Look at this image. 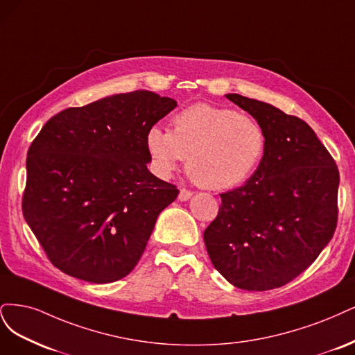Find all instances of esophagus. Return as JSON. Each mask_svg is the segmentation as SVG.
<instances>
[{
	"label": "esophagus",
	"instance_id": "1",
	"mask_svg": "<svg viewBox=\"0 0 355 355\" xmlns=\"http://www.w3.org/2000/svg\"><path fill=\"white\" fill-rule=\"evenodd\" d=\"M191 191L190 190H186V189H181L180 190V194H178V199L181 200V202H186V200H189L190 198H191Z\"/></svg>",
	"mask_w": 355,
	"mask_h": 355
}]
</instances>
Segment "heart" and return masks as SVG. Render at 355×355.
<instances>
[{"instance_id": "obj_1", "label": "heart", "mask_w": 355, "mask_h": 355, "mask_svg": "<svg viewBox=\"0 0 355 355\" xmlns=\"http://www.w3.org/2000/svg\"><path fill=\"white\" fill-rule=\"evenodd\" d=\"M146 146L157 175L169 178L187 157V173L199 186L224 190L255 173L267 137L252 116L198 103L177 113L171 132L159 127L148 130Z\"/></svg>"}]
</instances>
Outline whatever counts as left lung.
<instances>
[{"instance_id": "1", "label": "left lung", "mask_w": 355, "mask_h": 355, "mask_svg": "<svg viewBox=\"0 0 355 355\" xmlns=\"http://www.w3.org/2000/svg\"><path fill=\"white\" fill-rule=\"evenodd\" d=\"M225 97L261 123L267 146L245 186L221 194L205 246L236 288L276 289L310 267L334 236L339 171L302 119L264 101Z\"/></svg>"}]
</instances>
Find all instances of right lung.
Returning <instances> with one entry per match:
<instances>
[{"label":"right lung","instance_id":"right-lung-1","mask_svg":"<svg viewBox=\"0 0 355 355\" xmlns=\"http://www.w3.org/2000/svg\"><path fill=\"white\" fill-rule=\"evenodd\" d=\"M177 101L139 89L69 107L44 125L26 159L21 209L51 264L110 283L140 261L178 189L147 169L146 135Z\"/></svg>","mask_w":355,"mask_h":355}]
</instances>
